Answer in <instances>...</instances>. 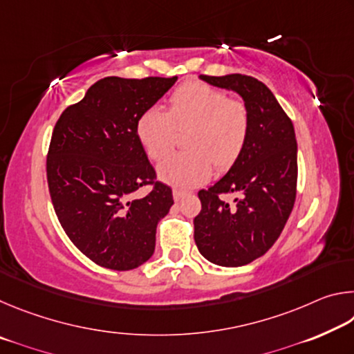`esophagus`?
Instances as JSON below:
<instances>
[{
    "mask_svg": "<svg viewBox=\"0 0 354 354\" xmlns=\"http://www.w3.org/2000/svg\"><path fill=\"white\" fill-rule=\"evenodd\" d=\"M189 192H185V190H179V189H175L173 190V198H175V201H179V200H183L185 195H187Z\"/></svg>",
    "mask_w": 354,
    "mask_h": 354,
    "instance_id": "1",
    "label": "esophagus"
}]
</instances>
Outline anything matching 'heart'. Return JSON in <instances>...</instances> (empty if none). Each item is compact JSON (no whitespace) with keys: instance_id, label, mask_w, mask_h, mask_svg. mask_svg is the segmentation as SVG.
Wrapping results in <instances>:
<instances>
[{"instance_id":"heart-1","label":"heart","mask_w":354,"mask_h":354,"mask_svg":"<svg viewBox=\"0 0 354 354\" xmlns=\"http://www.w3.org/2000/svg\"><path fill=\"white\" fill-rule=\"evenodd\" d=\"M248 113L239 101L209 84L194 81L178 87L169 111L158 106L143 111L136 136L148 158L160 159L175 145L178 131H187V151L173 153L158 167L159 178L175 187H195L212 175L214 164L226 170L242 154L248 137Z\"/></svg>"}]
</instances>
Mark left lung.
I'll use <instances>...</instances> for the list:
<instances>
[{
  "label": "left lung",
  "mask_w": 354,
  "mask_h": 354,
  "mask_svg": "<svg viewBox=\"0 0 354 354\" xmlns=\"http://www.w3.org/2000/svg\"><path fill=\"white\" fill-rule=\"evenodd\" d=\"M214 87L236 92L248 113L242 154L223 178L200 190L201 212L194 220L195 243L209 262L241 267L277 242L297 195V139L293 124L270 88L245 75L206 76ZM225 193L238 198L226 203Z\"/></svg>",
  "instance_id": "8db88e82"
}]
</instances>
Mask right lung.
<instances>
[{"instance_id": "1", "label": "right lung", "mask_w": 354, "mask_h": 354, "mask_svg": "<svg viewBox=\"0 0 354 354\" xmlns=\"http://www.w3.org/2000/svg\"><path fill=\"white\" fill-rule=\"evenodd\" d=\"M178 77L107 76L59 117L46 159L48 187L59 221L81 253L111 270H133L154 253L156 227L173 195L136 136L140 113L170 91Z\"/></svg>"}]
</instances>
